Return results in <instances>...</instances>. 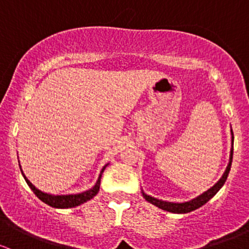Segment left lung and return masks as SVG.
Masks as SVG:
<instances>
[{"label": "left lung", "mask_w": 249, "mask_h": 249, "mask_svg": "<svg viewBox=\"0 0 249 249\" xmlns=\"http://www.w3.org/2000/svg\"><path fill=\"white\" fill-rule=\"evenodd\" d=\"M231 134H232V131H231ZM232 144H233V134H232ZM232 153H233V147L231 148V154H230L229 165H228V167H227V170H225L223 177L220 178V179L218 180V182L215 183V184L213 185L211 189H208L207 192H205L203 194L200 195V196L193 199L192 201L182 202V203L166 202V201H162V200H158V199H155V197H152V196H149V195H145V194H143V197H144V199L147 200L148 202L153 203L154 206H157V207L161 208V210H164V211H167V212H172V213L192 212V211H194V210H196V208L201 207V206L205 205L206 202L210 201V200L212 199V197L214 196L215 194H217L218 190H219L220 188L223 187V184L225 183V180H227V178H228V175H229V172H230V167H231Z\"/></svg>", "instance_id": "8db88e82"}]
</instances>
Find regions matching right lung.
Masks as SVG:
<instances>
[{
	"instance_id": "1",
	"label": "right lung",
	"mask_w": 249,
	"mask_h": 249,
	"mask_svg": "<svg viewBox=\"0 0 249 249\" xmlns=\"http://www.w3.org/2000/svg\"><path fill=\"white\" fill-rule=\"evenodd\" d=\"M105 167L102 169L101 173L104 172ZM24 178H25V180H26L27 184H29V187L31 188L32 192L35 193V195H36L39 200H42L44 203H47V205L52 206V207H55V208H71V207H76V206H79V205H82V203L87 202L88 200L92 199V197H94L95 195L99 193L101 175H100L99 179H97L96 184L94 185V188H91L90 190H87V192L80 193V194H76V195H49V194H46V193L36 189V188H35L34 185L30 183V180L26 179V177H25V176H24Z\"/></svg>"
}]
</instances>
